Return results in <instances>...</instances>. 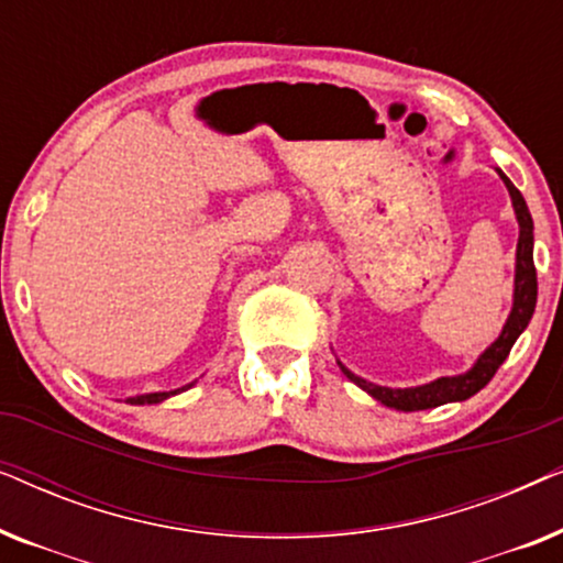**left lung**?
Returning <instances> with one entry per match:
<instances>
[{"label": "left lung", "instance_id": "left-lung-1", "mask_svg": "<svg viewBox=\"0 0 563 563\" xmlns=\"http://www.w3.org/2000/svg\"><path fill=\"white\" fill-rule=\"evenodd\" d=\"M499 176H503L505 187L510 191L515 214H518V225H520L518 264H515V302L503 333H499L497 341L482 353L472 372L459 374V376H443V379H435L412 389L376 387V384L361 379V376L351 374L349 368L341 366L343 374L349 376L353 384H358L361 389L368 391L374 399H379L382 405L395 407V410H402V412H415V410H428V407L461 402V399L474 397L476 391L487 387L492 376L497 374V368L503 366V361L510 356V349L515 345V341H518V335L528 328L530 318H533L536 299H538V279H536V264H533V218H530L528 205L518 191V187H515L503 172H499Z\"/></svg>", "mask_w": 563, "mask_h": 563}]
</instances>
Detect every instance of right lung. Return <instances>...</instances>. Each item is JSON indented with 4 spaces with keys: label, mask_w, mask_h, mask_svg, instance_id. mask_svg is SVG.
Listing matches in <instances>:
<instances>
[{
    "label": "right lung",
    "mask_w": 563,
    "mask_h": 563,
    "mask_svg": "<svg viewBox=\"0 0 563 563\" xmlns=\"http://www.w3.org/2000/svg\"><path fill=\"white\" fill-rule=\"evenodd\" d=\"M191 387V384H189ZM187 389V387H181V391ZM179 391V389H176ZM176 391H153V395H141V397H130L128 402L130 405H156V402H161V399H166V397H172V395H176Z\"/></svg>",
    "instance_id": "right-lung-1"
}]
</instances>
